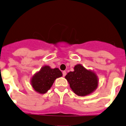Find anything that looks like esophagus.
I'll return each mask as SVG.
<instances>
[{"mask_svg": "<svg viewBox=\"0 0 126 126\" xmlns=\"http://www.w3.org/2000/svg\"><path fill=\"white\" fill-rule=\"evenodd\" d=\"M62 73H63V77H64L66 75V71H63V72H62Z\"/></svg>", "mask_w": 126, "mask_h": 126, "instance_id": "1", "label": "esophagus"}]
</instances>
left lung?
Listing matches in <instances>:
<instances>
[{
	"label": "left lung",
	"instance_id": "left-lung-1",
	"mask_svg": "<svg viewBox=\"0 0 126 126\" xmlns=\"http://www.w3.org/2000/svg\"><path fill=\"white\" fill-rule=\"evenodd\" d=\"M73 72H69L65 79L73 92L79 96H86L93 92L98 86V78L92 71L81 64L75 66Z\"/></svg>",
	"mask_w": 126,
	"mask_h": 126
}]
</instances>
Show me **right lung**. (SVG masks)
Instances as JSON below:
<instances>
[{"instance_id": "obj_1", "label": "right lung", "mask_w": 126, "mask_h": 126, "mask_svg": "<svg viewBox=\"0 0 126 126\" xmlns=\"http://www.w3.org/2000/svg\"><path fill=\"white\" fill-rule=\"evenodd\" d=\"M62 76V73L59 68L51 69L49 66H45L32 77L31 85L36 92L45 94L55 79Z\"/></svg>"}]
</instances>
